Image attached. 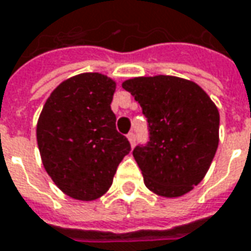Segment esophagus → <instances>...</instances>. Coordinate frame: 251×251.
I'll return each instance as SVG.
<instances>
[{
  "instance_id": "1",
  "label": "esophagus",
  "mask_w": 251,
  "mask_h": 251,
  "mask_svg": "<svg viewBox=\"0 0 251 251\" xmlns=\"http://www.w3.org/2000/svg\"><path fill=\"white\" fill-rule=\"evenodd\" d=\"M127 138H128L129 144H131V146L135 145V132L134 131H131L128 135H127Z\"/></svg>"
}]
</instances>
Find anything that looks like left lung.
<instances>
[{"mask_svg": "<svg viewBox=\"0 0 251 251\" xmlns=\"http://www.w3.org/2000/svg\"><path fill=\"white\" fill-rule=\"evenodd\" d=\"M148 119L149 142L134 159L149 191L182 196L204 178L218 148L220 113L196 82L174 77H135L123 82Z\"/></svg>", "mask_w": 251, "mask_h": 251, "instance_id": "1", "label": "left lung"}]
</instances>
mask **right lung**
<instances>
[{
	"mask_svg": "<svg viewBox=\"0 0 251 251\" xmlns=\"http://www.w3.org/2000/svg\"><path fill=\"white\" fill-rule=\"evenodd\" d=\"M116 82L100 73H82L60 82L37 123L44 169L59 189L90 201L107 192L131 146L117 132L110 103Z\"/></svg>",
	"mask_w": 251,
	"mask_h": 251,
	"instance_id": "right-lung-1",
	"label": "right lung"
}]
</instances>
